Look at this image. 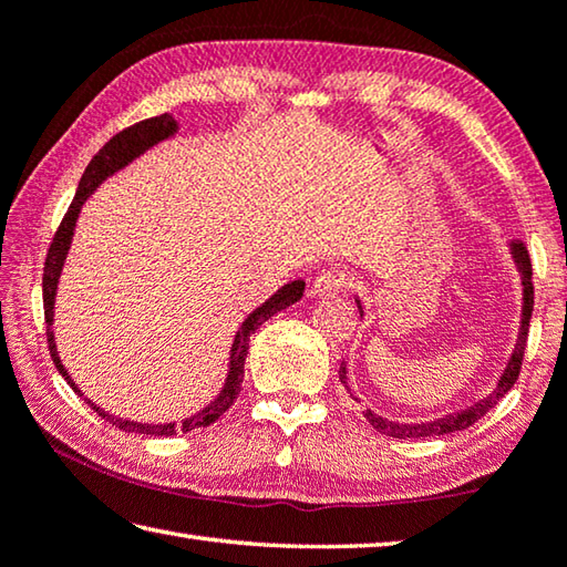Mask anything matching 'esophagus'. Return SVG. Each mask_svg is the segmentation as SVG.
Instances as JSON below:
<instances>
[{
    "label": "esophagus",
    "mask_w": 567,
    "mask_h": 567,
    "mask_svg": "<svg viewBox=\"0 0 567 567\" xmlns=\"http://www.w3.org/2000/svg\"><path fill=\"white\" fill-rule=\"evenodd\" d=\"M347 287H349V275L347 272H343V270H324V272H319L315 277L312 295L324 299V297L343 292Z\"/></svg>",
    "instance_id": "obj_1"
}]
</instances>
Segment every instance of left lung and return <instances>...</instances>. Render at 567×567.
<instances>
[{"instance_id":"obj_1","label":"left lung","mask_w":567,"mask_h":567,"mask_svg":"<svg viewBox=\"0 0 567 567\" xmlns=\"http://www.w3.org/2000/svg\"><path fill=\"white\" fill-rule=\"evenodd\" d=\"M508 248H512V258L516 262V270L520 272V327H518V339H516V347L512 351V357H508V363L504 373L498 375L496 388L494 391L482 398V401H476L467 408H460L454 410V413H447L442 417L435 420H427V423H395V420H388L379 413H373L371 408L363 410V417L369 420V423L381 432L385 437H395V440H408V437H437V435H450V432H457V430H467L470 425H474L476 420H482L489 410L502 401V398L512 391L518 373H520V361H524V351H526V339H528V321H530V312H534V282H530V260H528V250L524 243L518 238L508 240ZM357 307L363 317V307H361V299L357 297ZM347 361L341 363L339 369V381L343 383V388L351 393L349 388V375H347ZM353 395V393H351ZM359 401V398H357Z\"/></svg>"}]
</instances>
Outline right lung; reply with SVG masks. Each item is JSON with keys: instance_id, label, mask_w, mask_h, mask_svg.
Instances as JSON below:
<instances>
[{"instance_id": "add662e5", "label": "right lung", "mask_w": 567, "mask_h": 567, "mask_svg": "<svg viewBox=\"0 0 567 567\" xmlns=\"http://www.w3.org/2000/svg\"><path fill=\"white\" fill-rule=\"evenodd\" d=\"M179 132V122H176L169 113H164L159 117H150L142 120L137 125H132L127 130L117 132V135L110 140L103 150H100L95 157L87 164V169L81 176V184H78V192L73 204L69 208V214L63 216L59 230H55L53 243L47 255V268H43V312H47V337H49V351L51 359L55 363V369L63 375L69 385L78 395H83L81 388L75 385V381L65 371V365L61 363L59 349H55V337H53V307H55V292H59V280L63 272L65 258H69L71 243H73V233H75V224L78 216H81L83 204L91 198V194L95 188L103 184L110 176L117 174L120 169H125L127 164L135 162L137 157H142L144 152L157 147L159 142L174 137ZM305 295V280H292L282 285L272 297L265 299V302L252 309V312L246 317V321L238 327L236 339L230 343V361H228V373H226V383L220 388V393L210 401L204 410H198L196 415L184 417L179 425L176 423H137V420H125L117 417L113 413H107L100 405H95L91 398H85L87 405H91L100 417H105L107 423H113L115 427L125 430V432H135V435H154V437H172L176 432H192L194 427H206L210 423L226 413V410L236 401L240 393V383H243V373H246V357H248V341L255 334L262 321H268L272 315L282 312L285 307H290L295 302H299Z\"/></svg>"}]
</instances>
